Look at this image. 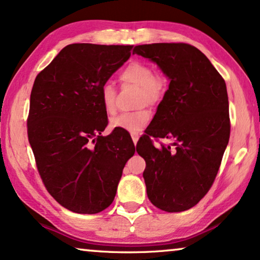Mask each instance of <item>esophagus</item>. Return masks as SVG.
<instances>
[{"label":"esophagus","mask_w":260,"mask_h":260,"mask_svg":"<svg viewBox=\"0 0 260 260\" xmlns=\"http://www.w3.org/2000/svg\"><path fill=\"white\" fill-rule=\"evenodd\" d=\"M131 138H133L134 143L136 144L138 142V138H140V135H138L137 133H131Z\"/></svg>","instance_id":"esophagus-1"}]
</instances>
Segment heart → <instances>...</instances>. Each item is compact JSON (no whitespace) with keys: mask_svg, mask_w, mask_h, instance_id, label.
<instances>
[{"mask_svg":"<svg viewBox=\"0 0 260 260\" xmlns=\"http://www.w3.org/2000/svg\"><path fill=\"white\" fill-rule=\"evenodd\" d=\"M123 83L140 87V104H155L162 96L165 82L162 79L155 76L154 70L147 63L133 62L120 73ZM101 104L106 113L116 111V89L111 83H105L100 89ZM150 112L148 110H138L135 112H124L111 119L112 129L137 133L149 123Z\"/></svg>","mask_w":260,"mask_h":260,"instance_id":"heart-1","label":"heart"}]
</instances>
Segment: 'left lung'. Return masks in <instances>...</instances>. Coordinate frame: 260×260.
I'll list each match as a JSON object with an SVG mask.
<instances>
[{"instance_id": "8db88e82", "label": "left lung", "mask_w": 260, "mask_h": 260, "mask_svg": "<svg viewBox=\"0 0 260 260\" xmlns=\"http://www.w3.org/2000/svg\"><path fill=\"white\" fill-rule=\"evenodd\" d=\"M133 53L156 64L170 81L147 134L172 143L156 148L147 136L136 147L147 164L148 198L164 211L188 210L211 187L227 148L225 82L208 57L188 44H146Z\"/></svg>"}]
</instances>
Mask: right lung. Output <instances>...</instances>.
<instances>
[{"instance_id": "add662e5", "label": "right lung", "mask_w": 260, "mask_h": 260, "mask_svg": "<svg viewBox=\"0 0 260 260\" xmlns=\"http://www.w3.org/2000/svg\"><path fill=\"white\" fill-rule=\"evenodd\" d=\"M133 46L70 44L36 77L27 119L28 141L49 193L77 214L112 203L133 140L109 136L100 89L130 58Z\"/></svg>"}]
</instances>
